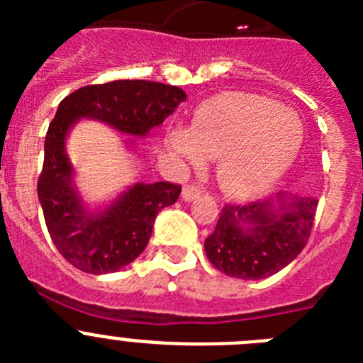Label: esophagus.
I'll list each match as a JSON object with an SVG mask.
<instances>
[{
  "label": "esophagus",
  "instance_id": "esophagus-1",
  "mask_svg": "<svg viewBox=\"0 0 363 363\" xmlns=\"http://www.w3.org/2000/svg\"><path fill=\"white\" fill-rule=\"evenodd\" d=\"M200 194H201V189L198 187V185H194V184L185 185L184 191H182V198H184L185 201L196 200V198H200Z\"/></svg>",
  "mask_w": 363,
  "mask_h": 363
}]
</instances>
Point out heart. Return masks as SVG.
Returning a JSON list of instances; mask_svg holds the SVG:
<instances>
[{
  "mask_svg": "<svg viewBox=\"0 0 363 363\" xmlns=\"http://www.w3.org/2000/svg\"><path fill=\"white\" fill-rule=\"evenodd\" d=\"M303 127L294 112L256 94L221 96L196 112L192 129H176L174 149L192 163L220 156L218 179L233 196H252L294 162Z\"/></svg>",
  "mask_w": 363,
  "mask_h": 363,
  "instance_id": "heart-1",
  "label": "heart"
}]
</instances>
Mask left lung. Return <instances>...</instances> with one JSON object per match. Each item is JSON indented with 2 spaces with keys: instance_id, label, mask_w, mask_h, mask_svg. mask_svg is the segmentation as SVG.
<instances>
[{
  "instance_id": "left-lung-1",
  "label": "left lung",
  "mask_w": 363,
  "mask_h": 363,
  "mask_svg": "<svg viewBox=\"0 0 363 363\" xmlns=\"http://www.w3.org/2000/svg\"><path fill=\"white\" fill-rule=\"evenodd\" d=\"M278 203V206H274ZM318 200L278 194L277 200L227 203L205 240L211 264L227 277L262 280L289 265L307 245Z\"/></svg>"
}]
</instances>
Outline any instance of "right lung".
I'll return each mask as SVG.
<instances>
[{
  "label": "right lung",
  "mask_w": 363,
  "mask_h": 363,
  "mask_svg": "<svg viewBox=\"0 0 363 363\" xmlns=\"http://www.w3.org/2000/svg\"><path fill=\"white\" fill-rule=\"evenodd\" d=\"M185 98L179 86L145 79L86 85L63 98L45 138L38 196L54 245L76 269L105 274L129 265L145 251L156 216L178 200L182 185L136 184L107 211L89 214L70 185L72 167L65 154V136L72 123L96 118L121 133L145 136Z\"/></svg>",
  "instance_id": "1"
}]
</instances>
